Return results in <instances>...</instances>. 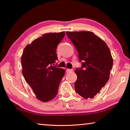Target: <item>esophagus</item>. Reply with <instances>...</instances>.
<instances>
[{"label": "esophagus", "instance_id": "1", "mask_svg": "<svg viewBox=\"0 0 130 130\" xmlns=\"http://www.w3.org/2000/svg\"><path fill=\"white\" fill-rule=\"evenodd\" d=\"M73 71V69H67V73L72 72Z\"/></svg>", "mask_w": 130, "mask_h": 130}]
</instances>
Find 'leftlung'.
<instances>
[{
    "mask_svg": "<svg viewBox=\"0 0 130 130\" xmlns=\"http://www.w3.org/2000/svg\"><path fill=\"white\" fill-rule=\"evenodd\" d=\"M79 53L82 66L76 68L75 91L84 99L92 98L109 79L113 66L110 51L105 42L90 31L67 32Z\"/></svg>",
    "mask_w": 130,
    "mask_h": 130,
    "instance_id": "left-lung-1",
    "label": "left lung"
}]
</instances>
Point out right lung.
<instances>
[{"instance_id": "1", "label": "right lung", "mask_w": 130, "mask_h": 130, "mask_svg": "<svg viewBox=\"0 0 130 130\" xmlns=\"http://www.w3.org/2000/svg\"><path fill=\"white\" fill-rule=\"evenodd\" d=\"M65 32L48 33L28 44L21 57L22 74L27 83L42 102L55 98L65 70L57 67L56 49Z\"/></svg>"}]
</instances>
